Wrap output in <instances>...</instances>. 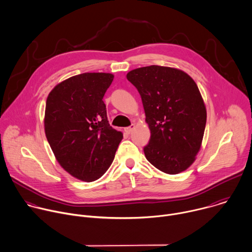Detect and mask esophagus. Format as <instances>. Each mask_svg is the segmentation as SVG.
I'll list each match as a JSON object with an SVG mask.
<instances>
[{
    "instance_id": "esophagus-1",
    "label": "esophagus",
    "mask_w": 252,
    "mask_h": 252,
    "mask_svg": "<svg viewBox=\"0 0 252 252\" xmlns=\"http://www.w3.org/2000/svg\"><path fill=\"white\" fill-rule=\"evenodd\" d=\"M135 129V125L134 124H132V125H130L129 127H127L126 128V132L128 133V134H130V133H132L133 132V130Z\"/></svg>"
}]
</instances>
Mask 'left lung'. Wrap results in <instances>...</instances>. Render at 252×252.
<instances>
[{
  "mask_svg": "<svg viewBox=\"0 0 252 252\" xmlns=\"http://www.w3.org/2000/svg\"><path fill=\"white\" fill-rule=\"evenodd\" d=\"M126 76L141 95L151 131L146 159L166 174L186 171L202 146L207 123L197 85L185 71L160 65L139 67Z\"/></svg>",
  "mask_w": 252,
  "mask_h": 252,
  "instance_id": "obj_1",
  "label": "left lung"
}]
</instances>
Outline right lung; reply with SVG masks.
<instances>
[{"instance_id": "1", "label": "right lung", "mask_w": 252, "mask_h": 252, "mask_svg": "<svg viewBox=\"0 0 252 252\" xmlns=\"http://www.w3.org/2000/svg\"><path fill=\"white\" fill-rule=\"evenodd\" d=\"M114 75L85 72L49 92L44 132L60 165L72 177L93 182L108 170L123 138L107 119L103 96Z\"/></svg>"}]
</instances>
